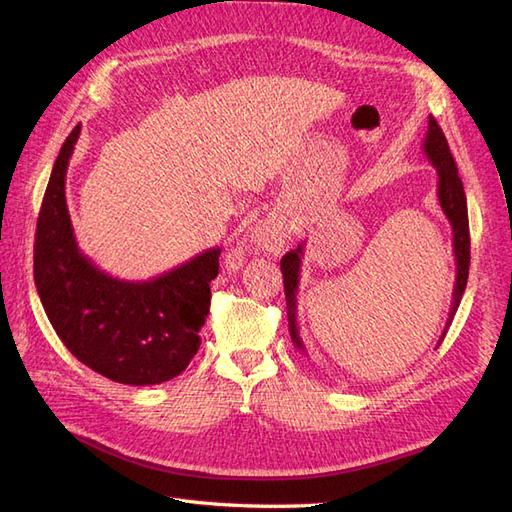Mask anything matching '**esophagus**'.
Masks as SVG:
<instances>
[{"mask_svg": "<svg viewBox=\"0 0 512 512\" xmlns=\"http://www.w3.org/2000/svg\"><path fill=\"white\" fill-rule=\"evenodd\" d=\"M252 241L262 252L280 254L288 243V226L282 220H267L260 222L252 230Z\"/></svg>", "mask_w": 512, "mask_h": 512, "instance_id": "34e87169", "label": "esophagus"}]
</instances>
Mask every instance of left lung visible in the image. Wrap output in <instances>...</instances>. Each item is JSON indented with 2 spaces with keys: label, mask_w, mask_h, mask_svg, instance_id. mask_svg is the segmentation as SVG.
I'll use <instances>...</instances> for the list:
<instances>
[{
  "label": "left lung",
  "mask_w": 512,
  "mask_h": 512,
  "mask_svg": "<svg viewBox=\"0 0 512 512\" xmlns=\"http://www.w3.org/2000/svg\"><path fill=\"white\" fill-rule=\"evenodd\" d=\"M423 151L431 166L436 168L438 173V200L440 207L446 215L448 224L453 228V252H455V286H453V301L451 309H448L446 327L440 335V342L444 339L448 327L455 318L457 307L461 303L463 290L468 284V269H470V226H468V203H466V192H463V183L459 179L457 164L451 156V149H448L446 136L442 134L436 119L429 117V128L423 141ZM301 258H303V243L297 245V250H290L282 258V275H284V292H286V309H288V329L292 344L297 350L307 352L303 339L299 335L297 327V294H299V280H301ZM438 342V346H440Z\"/></svg>",
  "instance_id": "1"
}]
</instances>
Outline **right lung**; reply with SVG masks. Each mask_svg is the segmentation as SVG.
<instances>
[{
    "label": "right lung",
    "mask_w": 512,
    "mask_h": 512,
    "mask_svg": "<svg viewBox=\"0 0 512 512\" xmlns=\"http://www.w3.org/2000/svg\"><path fill=\"white\" fill-rule=\"evenodd\" d=\"M61 145L46 185L34 245V280L46 316L64 346L108 380L145 386L173 380L200 348L220 247H211L147 282L104 273L74 237L66 173L79 141Z\"/></svg>",
    "instance_id": "1"
}]
</instances>
